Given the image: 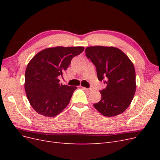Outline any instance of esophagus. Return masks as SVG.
<instances>
[{"mask_svg":"<svg viewBox=\"0 0 160 160\" xmlns=\"http://www.w3.org/2000/svg\"><path fill=\"white\" fill-rule=\"evenodd\" d=\"M83 89L87 91H91L92 89L91 88H83Z\"/></svg>","mask_w":160,"mask_h":160,"instance_id":"esophagus-1","label":"esophagus"}]
</instances>
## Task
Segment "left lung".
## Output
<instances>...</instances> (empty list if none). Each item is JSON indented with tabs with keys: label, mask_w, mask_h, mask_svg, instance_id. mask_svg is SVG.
I'll list each match as a JSON object with an SVG mask.
<instances>
[{
	"label": "left lung",
	"mask_w": 160,
	"mask_h": 160,
	"mask_svg": "<svg viewBox=\"0 0 160 160\" xmlns=\"http://www.w3.org/2000/svg\"><path fill=\"white\" fill-rule=\"evenodd\" d=\"M85 55L96 67L98 78L107 87L100 91L101 99L93 104L104 116L123 113L130 105L136 89L134 66L129 57L118 48L87 47Z\"/></svg>",
	"instance_id": "left-lung-1"
}]
</instances>
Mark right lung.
<instances>
[{
    "instance_id": "add662e5",
    "label": "right lung",
    "mask_w": 160,
    "mask_h": 160,
    "mask_svg": "<svg viewBox=\"0 0 160 160\" xmlns=\"http://www.w3.org/2000/svg\"><path fill=\"white\" fill-rule=\"evenodd\" d=\"M83 47L48 48L38 52L28 62L25 71V89L32 108L46 117H55L69 103L77 87L59 83L74 57Z\"/></svg>"
}]
</instances>
